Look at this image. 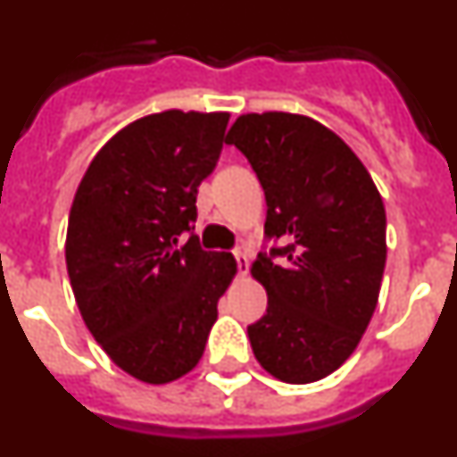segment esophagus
Returning <instances> with one entry per match:
<instances>
[{"label":"esophagus","mask_w":457,"mask_h":457,"mask_svg":"<svg viewBox=\"0 0 457 457\" xmlns=\"http://www.w3.org/2000/svg\"><path fill=\"white\" fill-rule=\"evenodd\" d=\"M233 256H236L237 268H240V274H247V270H249V253L245 252V249H236V252H233Z\"/></svg>","instance_id":"obj_1"}]
</instances>
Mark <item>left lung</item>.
Returning a JSON list of instances; mask_svg holds the SVG:
<instances>
[{
    "mask_svg": "<svg viewBox=\"0 0 457 457\" xmlns=\"http://www.w3.org/2000/svg\"><path fill=\"white\" fill-rule=\"evenodd\" d=\"M226 144L263 185L265 236L286 242L252 265L268 293V313L247 327L253 357L281 382H318L354 353L378 306L382 196L353 148L309 116L242 114Z\"/></svg>",
    "mask_w": 457,
    "mask_h": 457,
    "instance_id": "1",
    "label": "left lung"
}]
</instances>
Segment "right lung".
Segmentation results:
<instances>
[{"mask_svg": "<svg viewBox=\"0 0 457 457\" xmlns=\"http://www.w3.org/2000/svg\"><path fill=\"white\" fill-rule=\"evenodd\" d=\"M228 112L167 109L132 120L96 153L71 205L66 268L88 332L146 385L199 364L236 258L189 236Z\"/></svg>", "mask_w": 457, "mask_h": 457, "instance_id": "1", "label": "right lung"}]
</instances>
